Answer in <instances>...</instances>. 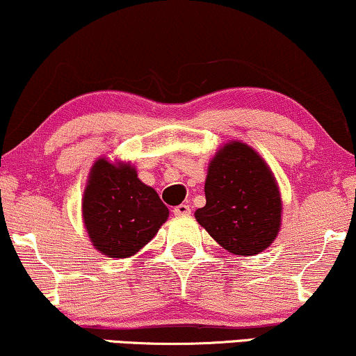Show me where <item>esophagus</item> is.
<instances>
[{
  "label": "esophagus",
  "mask_w": 356,
  "mask_h": 356,
  "mask_svg": "<svg viewBox=\"0 0 356 356\" xmlns=\"http://www.w3.org/2000/svg\"><path fill=\"white\" fill-rule=\"evenodd\" d=\"M191 205L187 204H181L177 207H174V215H177V217H184V215H188L191 213Z\"/></svg>",
  "instance_id": "1"
}]
</instances>
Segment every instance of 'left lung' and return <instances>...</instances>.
<instances>
[{
  "label": "left lung",
  "instance_id": "1",
  "mask_svg": "<svg viewBox=\"0 0 356 356\" xmlns=\"http://www.w3.org/2000/svg\"><path fill=\"white\" fill-rule=\"evenodd\" d=\"M207 204L195 218L233 254L266 250L281 227V195L259 154L233 141L215 154L205 181Z\"/></svg>",
  "mask_w": 356,
  "mask_h": 356
}]
</instances>
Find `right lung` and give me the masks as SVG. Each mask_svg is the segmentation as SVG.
Masks as SVG:
<instances>
[{
  "instance_id": "1",
  "label": "right lung",
  "mask_w": 356,
  "mask_h": 356,
  "mask_svg": "<svg viewBox=\"0 0 356 356\" xmlns=\"http://www.w3.org/2000/svg\"><path fill=\"white\" fill-rule=\"evenodd\" d=\"M83 222L93 246L110 258H128L147 245L169 217L154 188L129 164L98 159L83 193Z\"/></svg>"
}]
</instances>
